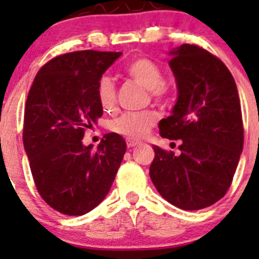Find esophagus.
<instances>
[{"mask_svg":"<svg viewBox=\"0 0 259 259\" xmlns=\"http://www.w3.org/2000/svg\"><path fill=\"white\" fill-rule=\"evenodd\" d=\"M139 144H140L139 140H133V139H127L126 140L127 148H134V146H137V145H139Z\"/></svg>","mask_w":259,"mask_h":259,"instance_id":"34e87169","label":"esophagus"}]
</instances>
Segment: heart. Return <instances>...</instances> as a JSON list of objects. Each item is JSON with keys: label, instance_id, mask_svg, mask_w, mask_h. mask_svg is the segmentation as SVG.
<instances>
[{"label": "heart", "instance_id": "obj_1", "mask_svg": "<svg viewBox=\"0 0 259 259\" xmlns=\"http://www.w3.org/2000/svg\"><path fill=\"white\" fill-rule=\"evenodd\" d=\"M125 72L145 89L150 90L154 98H163L165 94V76L156 62L148 57H138L126 65ZM98 98L104 110H113L116 105V89L109 76L101 77L98 83ZM158 115L154 111L125 113L111 120L109 129L122 137L139 139L145 137L155 125Z\"/></svg>", "mask_w": 259, "mask_h": 259}]
</instances>
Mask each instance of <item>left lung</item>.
Returning <instances> with one entry per match:
<instances>
[{
    "label": "left lung",
    "mask_w": 259,
    "mask_h": 259,
    "mask_svg": "<svg viewBox=\"0 0 259 259\" xmlns=\"http://www.w3.org/2000/svg\"><path fill=\"white\" fill-rule=\"evenodd\" d=\"M178 98L159 122L163 138L182 140L180 155L153 145L149 174L159 194L184 210H199L224 197L243 150L236 81L226 65L195 45L169 51Z\"/></svg>",
    "instance_id": "8db88e82"
}]
</instances>
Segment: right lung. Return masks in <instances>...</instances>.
<instances>
[{"mask_svg": "<svg viewBox=\"0 0 259 259\" xmlns=\"http://www.w3.org/2000/svg\"><path fill=\"white\" fill-rule=\"evenodd\" d=\"M121 52L85 50L50 60L36 75L25 108L23 146L42 199L66 215H82L108 195L126 151L120 135L85 146V129L103 115L98 83Z\"/></svg>", "mask_w": 259, "mask_h": 259, "instance_id": "right-lung-1", "label": "right lung"}]
</instances>
